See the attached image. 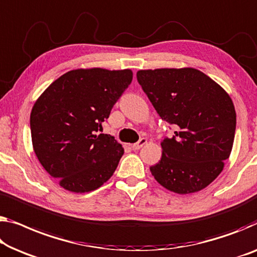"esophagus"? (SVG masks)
I'll return each instance as SVG.
<instances>
[{
	"label": "esophagus",
	"mask_w": 257,
	"mask_h": 257,
	"mask_svg": "<svg viewBox=\"0 0 257 257\" xmlns=\"http://www.w3.org/2000/svg\"><path fill=\"white\" fill-rule=\"evenodd\" d=\"M145 144H147V139H141L139 142H137V143L133 144L132 148H133V150H140V149Z\"/></svg>",
	"instance_id": "1"
}]
</instances>
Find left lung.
Wrapping results in <instances>:
<instances>
[{
  "label": "left lung",
  "instance_id": "obj_1",
  "mask_svg": "<svg viewBox=\"0 0 257 257\" xmlns=\"http://www.w3.org/2000/svg\"><path fill=\"white\" fill-rule=\"evenodd\" d=\"M136 76L162 120L175 129L162 142L163 156L150 167L152 175L178 194L205 188L231 155L236 127L232 99L194 68L140 70Z\"/></svg>",
  "mask_w": 257,
  "mask_h": 257
}]
</instances>
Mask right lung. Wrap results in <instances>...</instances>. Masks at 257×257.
I'll return each instance as SVG.
<instances>
[{"label":"right lung","instance_id":"obj_1","mask_svg":"<svg viewBox=\"0 0 257 257\" xmlns=\"http://www.w3.org/2000/svg\"><path fill=\"white\" fill-rule=\"evenodd\" d=\"M132 80L129 69H77L53 82L36 101L30 117L34 152L62 188L86 193L115 172L123 148L98 132Z\"/></svg>","mask_w":257,"mask_h":257}]
</instances>
